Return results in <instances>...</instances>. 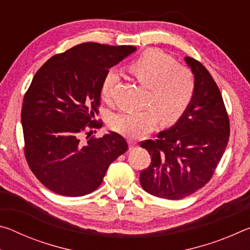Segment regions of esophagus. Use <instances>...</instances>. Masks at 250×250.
I'll list each match as a JSON object with an SVG mask.
<instances>
[{
  "label": "esophagus",
  "mask_w": 250,
  "mask_h": 250,
  "mask_svg": "<svg viewBox=\"0 0 250 250\" xmlns=\"http://www.w3.org/2000/svg\"><path fill=\"white\" fill-rule=\"evenodd\" d=\"M128 143H129V150L131 151V150H134L135 147L138 146V143L135 142V141H132V140H129L128 141Z\"/></svg>",
  "instance_id": "esophagus-1"
}]
</instances>
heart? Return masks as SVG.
I'll use <instances>...</instances> for the list:
<instances>
[{
	"label": "heart",
	"instance_id": "obj_1",
	"mask_svg": "<svg viewBox=\"0 0 250 250\" xmlns=\"http://www.w3.org/2000/svg\"><path fill=\"white\" fill-rule=\"evenodd\" d=\"M130 70L140 83L150 89L146 108L140 111L116 113L110 126L130 138H140L154 128L159 116L166 124L179 120L191 104L195 94V79L191 70L179 66L174 57L160 49H147L131 62ZM119 73L110 69L101 83L104 100L112 97Z\"/></svg>",
	"mask_w": 250,
	"mask_h": 250
}]
</instances>
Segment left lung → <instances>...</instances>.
I'll use <instances>...</instances> for the list:
<instances>
[{
  "instance_id": "obj_1",
  "label": "left lung",
  "mask_w": 250,
  "mask_h": 250,
  "mask_svg": "<svg viewBox=\"0 0 250 250\" xmlns=\"http://www.w3.org/2000/svg\"><path fill=\"white\" fill-rule=\"evenodd\" d=\"M195 79V94L188 108L156 140H146L151 163L140 173L142 188L151 195L181 200L208 182L229 139V119L215 80L204 66L185 57Z\"/></svg>"
}]
</instances>
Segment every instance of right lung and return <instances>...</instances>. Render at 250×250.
Masks as SVG:
<instances>
[{
  "mask_svg": "<svg viewBox=\"0 0 250 250\" xmlns=\"http://www.w3.org/2000/svg\"><path fill=\"white\" fill-rule=\"evenodd\" d=\"M135 50L83 43L49 58L34 76L21 115L24 152L29 168L50 191L73 197L94 192L110 164L128 150L124 137L112 131L86 143L80 138L103 125L95 117L105 74Z\"/></svg>",
  "mask_w": 250,
  "mask_h": 250,
  "instance_id": "obj_1",
  "label": "right lung"
}]
</instances>
